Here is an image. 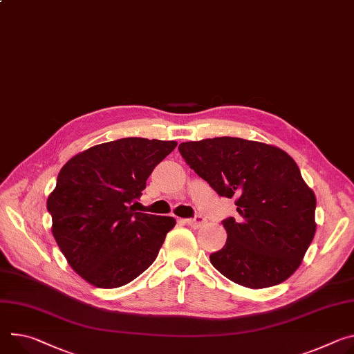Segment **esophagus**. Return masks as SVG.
Returning <instances> with one entry per match:
<instances>
[{
	"instance_id": "obj_1",
	"label": "esophagus",
	"mask_w": 354,
	"mask_h": 354,
	"mask_svg": "<svg viewBox=\"0 0 354 354\" xmlns=\"http://www.w3.org/2000/svg\"><path fill=\"white\" fill-rule=\"evenodd\" d=\"M185 221L192 227H201L206 223V218L203 216H195L194 218H186Z\"/></svg>"
}]
</instances>
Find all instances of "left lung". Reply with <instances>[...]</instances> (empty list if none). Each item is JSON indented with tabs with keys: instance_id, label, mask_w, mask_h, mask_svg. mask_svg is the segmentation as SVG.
I'll use <instances>...</instances> for the list:
<instances>
[{
	"instance_id": "1",
	"label": "left lung",
	"mask_w": 354,
	"mask_h": 354,
	"mask_svg": "<svg viewBox=\"0 0 354 354\" xmlns=\"http://www.w3.org/2000/svg\"><path fill=\"white\" fill-rule=\"evenodd\" d=\"M178 149L218 196L236 198L240 218L223 220L227 241L210 254L212 266L252 289L291 277L316 232V198L295 160L274 145L233 137L182 142Z\"/></svg>"
}]
</instances>
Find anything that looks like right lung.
<instances>
[{
  "instance_id": "obj_1",
  "label": "right lung",
  "mask_w": 354,
  "mask_h": 354,
  "mask_svg": "<svg viewBox=\"0 0 354 354\" xmlns=\"http://www.w3.org/2000/svg\"><path fill=\"white\" fill-rule=\"evenodd\" d=\"M178 144L121 138L69 159L48 198L53 237L69 266L97 288H118L156 259L174 217L136 212L153 168Z\"/></svg>"
}]
</instances>
